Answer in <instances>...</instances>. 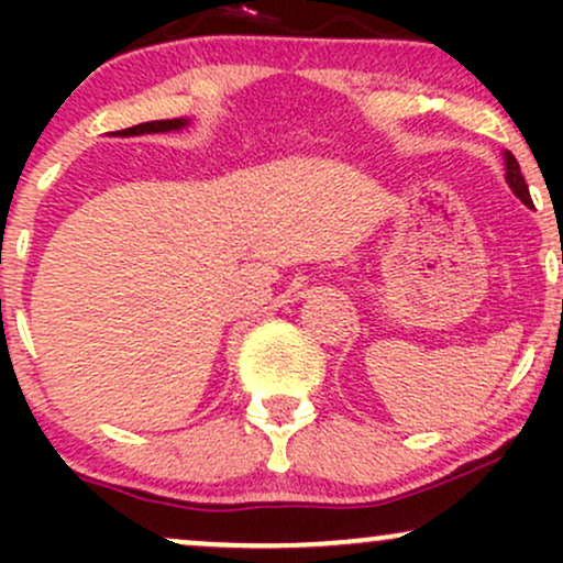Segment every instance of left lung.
I'll return each mask as SVG.
<instances>
[{"label":"left lung","instance_id":"1","mask_svg":"<svg viewBox=\"0 0 563 563\" xmlns=\"http://www.w3.org/2000/svg\"><path fill=\"white\" fill-rule=\"evenodd\" d=\"M506 183L510 190L516 192L521 200H525L527 206H532V198H529V187L525 183V177H521V169H519V161L514 158V153L506 151Z\"/></svg>","mask_w":563,"mask_h":563}]
</instances>
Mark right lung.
<instances>
[{
	"instance_id": "right-lung-1",
	"label": "right lung",
	"mask_w": 563,
	"mask_h": 563,
	"mask_svg": "<svg viewBox=\"0 0 563 563\" xmlns=\"http://www.w3.org/2000/svg\"><path fill=\"white\" fill-rule=\"evenodd\" d=\"M190 121L187 119H166V121H145V124L121 129L119 137H134V134H156V132H177L185 129Z\"/></svg>"
}]
</instances>
